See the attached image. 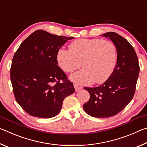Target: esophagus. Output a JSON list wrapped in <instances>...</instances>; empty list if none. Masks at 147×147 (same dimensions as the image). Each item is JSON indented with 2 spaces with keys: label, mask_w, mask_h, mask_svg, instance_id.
<instances>
[{
  "label": "esophagus",
  "mask_w": 147,
  "mask_h": 147,
  "mask_svg": "<svg viewBox=\"0 0 147 147\" xmlns=\"http://www.w3.org/2000/svg\"><path fill=\"white\" fill-rule=\"evenodd\" d=\"M74 89H75L76 91H78L80 90V89H82V87L78 86V85H76V84H74Z\"/></svg>",
  "instance_id": "1"
}]
</instances>
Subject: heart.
Segmentation results:
<instances>
[{
	"mask_svg": "<svg viewBox=\"0 0 147 147\" xmlns=\"http://www.w3.org/2000/svg\"><path fill=\"white\" fill-rule=\"evenodd\" d=\"M57 61L62 70L72 73L81 66L84 69L71 75L74 83L89 85L102 84L115 69L117 52L112 42L100 39H79L69 45V50L61 49L57 53Z\"/></svg>",
	"mask_w": 147,
	"mask_h": 147,
	"instance_id": "obj_1",
	"label": "heart"
}]
</instances>
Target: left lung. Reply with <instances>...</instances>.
<instances>
[{"instance_id": "8db88e82", "label": "left lung", "mask_w": 147, "mask_h": 147, "mask_svg": "<svg viewBox=\"0 0 147 147\" xmlns=\"http://www.w3.org/2000/svg\"><path fill=\"white\" fill-rule=\"evenodd\" d=\"M101 36L109 38L115 45L117 61L113 73L103 84L96 88H84L90 98L83 108L93 117L106 118L117 115L131 100L139 65L135 50L126 39L112 32Z\"/></svg>"}]
</instances>
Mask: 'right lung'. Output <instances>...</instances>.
I'll return each mask as SVG.
<instances>
[{
    "label": "right lung",
    "instance_id": "add662e5",
    "mask_svg": "<svg viewBox=\"0 0 147 147\" xmlns=\"http://www.w3.org/2000/svg\"><path fill=\"white\" fill-rule=\"evenodd\" d=\"M73 38L38 30L15 53L10 69L13 93L29 115L53 117L60 111L64 98L74 92L73 84L57 65L56 58L61 46Z\"/></svg>",
    "mask_w": 147,
    "mask_h": 147
}]
</instances>
